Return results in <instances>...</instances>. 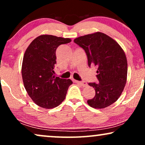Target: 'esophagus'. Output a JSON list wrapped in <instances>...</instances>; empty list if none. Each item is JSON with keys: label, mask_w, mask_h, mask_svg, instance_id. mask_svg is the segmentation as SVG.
<instances>
[{"label": "esophagus", "mask_w": 145, "mask_h": 145, "mask_svg": "<svg viewBox=\"0 0 145 145\" xmlns=\"http://www.w3.org/2000/svg\"><path fill=\"white\" fill-rule=\"evenodd\" d=\"M75 82H76V83H77V84H80V85L84 86V87H86V86H88V84L86 83V82H84V81L80 82V81H77V80H75Z\"/></svg>", "instance_id": "esophagus-1"}]
</instances>
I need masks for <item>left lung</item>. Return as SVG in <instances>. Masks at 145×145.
Wrapping results in <instances>:
<instances>
[{
	"label": "left lung",
	"mask_w": 145,
	"mask_h": 145,
	"mask_svg": "<svg viewBox=\"0 0 145 145\" xmlns=\"http://www.w3.org/2000/svg\"><path fill=\"white\" fill-rule=\"evenodd\" d=\"M74 41L84 49L89 66L98 67L99 82L88 84L96 94L88 104L98 109L110 106L120 96L126 83L128 65L123 49L115 40L101 32L79 37Z\"/></svg>",
	"instance_id": "8db88e82"
}]
</instances>
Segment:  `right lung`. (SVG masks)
<instances>
[{"instance_id":"right-lung-1","label":"right lung","mask_w":145,"mask_h":145,"mask_svg":"<svg viewBox=\"0 0 145 145\" xmlns=\"http://www.w3.org/2000/svg\"><path fill=\"white\" fill-rule=\"evenodd\" d=\"M69 38L42 35L35 38L24 54L22 78L27 94L40 107L50 109L65 100L70 79L54 75L56 63V49L60 45L71 42Z\"/></svg>"}]
</instances>
